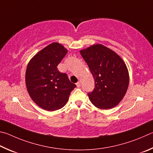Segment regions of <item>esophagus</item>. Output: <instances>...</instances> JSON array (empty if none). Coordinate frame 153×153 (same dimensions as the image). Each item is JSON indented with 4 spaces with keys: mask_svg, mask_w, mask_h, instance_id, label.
<instances>
[{
    "mask_svg": "<svg viewBox=\"0 0 153 153\" xmlns=\"http://www.w3.org/2000/svg\"><path fill=\"white\" fill-rule=\"evenodd\" d=\"M76 85L77 87H81V82H80V81H78L76 83Z\"/></svg>",
    "mask_w": 153,
    "mask_h": 153,
    "instance_id": "1",
    "label": "esophagus"
}]
</instances>
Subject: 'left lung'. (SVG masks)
Masks as SVG:
<instances>
[{"instance_id": "8db88e82", "label": "left lung", "mask_w": 153, "mask_h": 153, "mask_svg": "<svg viewBox=\"0 0 153 153\" xmlns=\"http://www.w3.org/2000/svg\"><path fill=\"white\" fill-rule=\"evenodd\" d=\"M95 80V88L88 93L97 108L108 109L118 105L126 93L129 73L124 61L113 50L95 44L80 51Z\"/></svg>"}]
</instances>
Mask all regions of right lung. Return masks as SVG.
<instances>
[{
	"mask_svg": "<svg viewBox=\"0 0 153 153\" xmlns=\"http://www.w3.org/2000/svg\"><path fill=\"white\" fill-rule=\"evenodd\" d=\"M67 52L62 44L52 43L37 52L27 66L25 84L29 95L39 108L46 111L63 108L76 87L66 73L57 68Z\"/></svg>",
	"mask_w": 153,
	"mask_h": 153,
	"instance_id": "right-lung-1",
	"label": "right lung"
}]
</instances>
